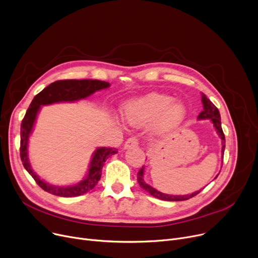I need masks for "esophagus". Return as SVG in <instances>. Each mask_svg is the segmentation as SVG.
<instances>
[{"label": "esophagus", "mask_w": 258, "mask_h": 258, "mask_svg": "<svg viewBox=\"0 0 258 258\" xmlns=\"http://www.w3.org/2000/svg\"><path fill=\"white\" fill-rule=\"evenodd\" d=\"M139 142H138V139L136 137H131L128 138L126 141H125V144H124V150H127V148H131V147H135V146H138Z\"/></svg>", "instance_id": "34e87169"}]
</instances>
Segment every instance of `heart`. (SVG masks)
I'll return each mask as SVG.
<instances>
[{
    "label": "heart",
    "mask_w": 258,
    "mask_h": 258,
    "mask_svg": "<svg viewBox=\"0 0 258 258\" xmlns=\"http://www.w3.org/2000/svg\"><path fill=\"white\" fill-rule=\"evenodd\" d=\"M125 119L134 125H142L158 119L157 128L166 132L177 127L186 116L183 103L168 95L151 93L130 101L123 108Z\"/></svg>",
    "instance_id": "obj_1"
}]
</instances>
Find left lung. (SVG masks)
<instances>
[{
  "label": "left lung",
  "instance_id": "left-lung-1",
  "mask_svg": "<svg viewBox=\"0 0 258 258\" xmlns=\"http://www.w3.org/2000/svg\"><path fill=\"white\" fill-rule=\"evenodd\" d=\"M202 103H203V111L200 113V115L198 116V119L202 120V119H210V121L213 123V126L218 133V135L220 136V138L222 139V158H224V152H225V135L223 133L222 130V122H221V115L220 112L218 110V107H216L207 97L206 95L202 94ZM223 162V161H222ZM144 170L145 167L142 166V168H140L138 174H137V180L138 183L140 185L141 188H143L144 190H146L148 194L151 196L160 199V200H163V201H171V202H178V201H186L191 199L194 197H196L198 194L201 192V190L196 191L191 195H187V196H171V195H166L163 192H160L158 191L157 189L153 188L152 186H150L148 184L145 183V181L143 180V175H144ZM219 175V174H218ZM218 175L214 179L218 178Z\"/></svg>",
  "mask_w": 258,
  "mask_h": 258
}]
</instances>
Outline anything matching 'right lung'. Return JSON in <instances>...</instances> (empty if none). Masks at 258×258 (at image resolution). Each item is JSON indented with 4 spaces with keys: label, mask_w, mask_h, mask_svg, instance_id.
I'll return each instance as SVG.
<instances>
[{
    "label": "right lung",
    "mask_w": 258,
    "mask_h": 258,
    "mask_svg": "<svg viewBox=\"0 0 258 258\" xmlns=\"http://www.w3.org/2000/svg\"><path fill=\"white\" fill-rule=\"evenodd\" d=\"M108 87H110V84L106 83V81H101L97 79L57 80L46 87L42 92H39L31 101L21 124L20 154L25 169L29 172V174H31V177L34 179L37 185L44 189L45 191L63 198L79 197L89 192L97 185L98 181L100 180L101 170L105 160L108 157L116 154L117 150L116 148L110 147L97 148L93 154L87 177L75 185L59 187L46 183L33 171L28 159L29 136L33 130L40 106L56 102H73L80 99H85L96 91L106 89Z\"/></svg>",
    "instance_id": "right-lung-1"
}]
</instances>
